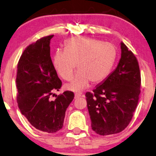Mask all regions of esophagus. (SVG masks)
<instances>
[{
	"mask_svg": "<svg viewBox=\"0 0 156 156\" xmlns=\"http://www.w3.org/2000/svg\"><path fill=\"white\" fill-rule=\"evenodd\" d=\"M81 95H82V93H80V92H76L75 94H74V98H75V99L80 98V97H81Z\"/></svg>",
	"mask_w": 156,
	"mask_h": 156,
	"instance_id": "1",
	"label": "esophagus"
}]
</instances>
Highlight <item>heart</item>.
Here are the masks:
<instances>
[{
  "label": "heart",
  "mask_w": 156,
  "mask_h": 156,
  "mask_svg": "<svg viewBox=\"0 0 156 156\" xmlns=\"http://www.w3.org/2000/svg\"><path fill=\"white\" fill-rule=\"evenodd\" d=\"M117 58L114 44L100 39L87 37H73L64 43V49L54 52L53 64L56 72L64 80L72 79L76 66L80 70L75 74L69 90L80 91L92 84L102 82L112 69Z\"/></svg>",
  "instance_id": "obj_1"
}]
</instances>
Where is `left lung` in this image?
I'll return each instance as SVG.
<instances>
[{"instance_id": "left-lung-1", "label": "left lung", "mask_w": 156, "mask_h": 156, "mask_svg": "<svg viewBox=\"0 0 156 156\" xmlns=\"http://www.w3.org/2000/svg\"><path fill=\"white\" fill-rule=\"evenodd\" d=\"M117 68L92 92H87L92 129L100 135L116 134L132 120L140 93L141 77L135 54L121 43Z\"/></svg>"}]
</instances>
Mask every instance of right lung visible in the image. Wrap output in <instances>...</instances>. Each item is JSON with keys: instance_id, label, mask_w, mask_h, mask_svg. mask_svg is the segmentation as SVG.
I'll list each match as a JSON object with an SVG mask.
<instances>
[{"instance_id": "add662e5", "label": "right lung", "mask_w": 156, "mask_h": 156, "mask_svg": "<svg viewBox=\"0 0 156 156\" xmlns=\"http://www.w3.org/2000/svg\"><path fill=\"white\" fill-rule=\"evenodd\" d=\"M54 35L44 36L30 44L21 54L17 66V102L21 114L32 126L47 133L62 128L65 112L74 98L66 91L50 97L62 87L50 56V40Z\"/></svg>"}]
</instances>
